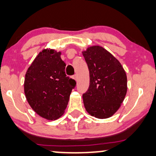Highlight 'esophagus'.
<instances>
[{
  "label": "esophagus",
  "instance_id": "1",
  "mask_svg": "<svg viewBox=\"0 0 156 156\" xmlns=\"http://www.w3.org/2000/svg\"><path fill=\"white\" fill-rule=\"evenodd\" d=\"M73 78L76 81H77V80H78V76H77V75H74V76H73Z\"/></svg>",
  "mask_w": 156,
  "mask_h": 156
}]
</instances>
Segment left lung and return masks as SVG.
<instances>
[{"label":"left lung","mask_w":156,"mask_h":156,"mask_svg":"<svg viewBox=\"0 0 156 156\" xmlns=\"http://www.w3.org/2000/svg\"><path fill=\"white\" fill-rule=\"evenodd\" d=\"M82 54L90 76L89 88L83 95L85 109L98 119L111 117L127 94L125 70L114 55L99 45L88 47Z\"/></svg>","instance_id":"obj_1"}]
</instances>
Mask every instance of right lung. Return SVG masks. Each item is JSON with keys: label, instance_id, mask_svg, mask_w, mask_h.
<instances>
[{"label": "right lung", "instance_id": "1", "mask_svg": "<svg viewBox=\"0 0 156 156\" xmlns=\"http://www.w3.org/2000/svg\"><path fill=\"white\" fill-rule=\"evenodd\" d=\"M61 52L42 50L27 69L24 94L30 106L47 120H56L65 113L72 89L76 83L66 74Z\"/></svg>", "mask_w": 156, "mask_h": 156}]
</instances>
